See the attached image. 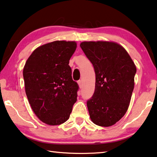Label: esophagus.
Segmentation results:
<instances>
[{
    "mask_svg": "<svg viewBox=\"0 0 157 157\" xmlns=\"http://www.w3.org/2000/svg\"><path fill=\"white\" fill-rule=\"evenodd\" d=\"M78 84L79 87H80V88H82V87H83V83H82L81 80L78 81Z\"/></svg>",
    "mask_w": 157,
    "mask_h": 157,
    "instance_id": "esophagus-1",
    "label": "esophagus"
}]
</instances>
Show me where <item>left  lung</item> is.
Wrapping results in <instances>:
<instances>
[{
    "mask_svg": "<svg viewBox=\"0 0 157 157\" xmlns=\"http://www.w3.org/2000/svg\"><path fill=\"white\" fill-rule=\"evenodd\" d=\"M80 46L95 73V92L87 101L90 119L98 126H111L127 112L136 67L126 50L117 43L85 41Z\"/></svg>",
    "mask_w": 157,
    "mask_h": 157,
    "instance_id": "1",
    "label": "left lung"
}]
</instances>
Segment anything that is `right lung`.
Here are the masks:
<instances>
[{
    "mask_svg": "<svg viewBox=\"0 0 157 157\" xmlns=\"http://www.w3.org/2000/svg\"><path fill=\"white\" fill-rule=\"evenodd\" d=\"M76 49L74 41L48 43L36 48L24 67L29 102L38 119L48 125L67 121L77 100L79 87L72 79L69 65Z\"/></svg>",
    "mask_w": 157,
    "mask_h": 157,
    "instance_id": "right-lung-1",
    "label": "right lung"
}]
</instances>
